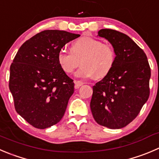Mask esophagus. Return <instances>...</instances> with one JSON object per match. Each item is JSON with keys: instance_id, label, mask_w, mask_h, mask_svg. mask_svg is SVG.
Wrapping results in <instances>:
<instances>
[{"instance_id": "obj_1", "label": "esophagus", "mask_w": 159, "mask_h": 159, "mask_svg": "<svg viewBox=\"0 0 159 159\" xmlns=\"http://www.w3.org/2000/svg\"><path fill=\"white\" fill-rule=\"evenodd\" d=\"M75 88H76V89H78V88H79L80 86L82 85L84 83L81 81H75Z\"/></svg>"}]
</instances>
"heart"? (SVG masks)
Here are the masks:
<instances>
[{"label": "heart", "mask_w": 159, "mask_h": 159, "mask_svg": "<svg viewBox=\"0 0 159 159\" xmlns=\"http://www.w3.org/2000/svg\"><path fill=\"white\" fill-rule=\"evenodd\" d=\"M80 60L82 67L75 73L77 78H102L112 69L116 53L109 44L92 37H83L74 43L71 50L61 49L57 55L58 63L67 74L72 73L77 68Z\"/></svg>", "instance_id": "1"}]
</instances>
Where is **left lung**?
Instances as JSON below:
<instances>
[{
    "instance_id": "obj_1",
    "label": "left lung",
    "mask_w": 159,
    "mask_h": 159,
    "mask_svg": "<svg viewBox=\"0 0 159 159\" xmlns=\"http://www.w3.org/2000/svg\"><path fill=\"white\" fill-rule=\"evenodd\" d=\"M98 36L110 43L116 60L110 71L92 87L91 111L99 125L120 129L136 118L148 99L150 66L144 52L128 35L102 29Z\"/></svg>"
}]
</instances>
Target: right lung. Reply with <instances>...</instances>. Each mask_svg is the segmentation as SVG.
<instances>
[{"instance_id":"obj_1","label":"right lung","mask_w":159,"mask_h":159,"mask_svg":"<svg viewBox=\"0 0 159 159\" xmlns=\"http://www.w3.org/2000/svg\"><path fill=\"white\" fill-rule=\"evenodd\" d=\"M79 36L66 31H43L21 45L11 65L9 89L15 110L34 127L48 128L64 116L75 83L61 67L57 55Z\"/></svg>"}]
</instances>
